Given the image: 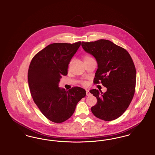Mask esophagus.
I'll list each match as a JSON object with an SVG mask.
<instances>
[{
    "label": "esophagus",
    "instance_id": "34e87169",
    "mask_svg": "<svg viewBox=\"0 0 155 155\" xmlns=\"http://www.w3.org/2000/svg\"><path fill=\"white\" fill-rule=\"evenodd\" d=\"M86 94H87V96H89V95H90V94H91L88 90H86Z\"/></svg>",
    "mask_w": 155,
    "mask_h": 155
}]
</instances>
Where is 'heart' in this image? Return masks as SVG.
<instances>
[{
	"mask_svg": "<svg viewBox=\"0 0 155 155\" xmlns=\"http://www.w3.org/2000/svg\"><path fill=\"white\" fill-rule=\"evenodd\" d=\"M83 60H84V61H87V60H90V59H93L89 54H85L84 56H83ZM86 84H87V82H85V81H83L82 82V84L83 85H86Z\"/></svg>",
	"mask_w": 155,
	"mask_h": 155,
	"instance_id": "1",
	"label": "heart"
}]
</instances>
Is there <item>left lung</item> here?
<instances>
[{"mask_svg":"<svg viewBox=\"0 0 155 155\" xmlns=\"http://www.w3.org/2000/svg\"><path fill=\"white\" fill-rule=\"evenodd\" d=\"M81 45L97 61L94 84L101 82L107 88L104 93L96 89L90 91L97 101L91 107L92 113L104 121L118 118L127 110L135 94L136 70L133 59L125 49L109 40L82 42Z\"/></svg>","mask_w":155,"mask_h":155,"instance_id":"1","label":"left lung"}]
</instances>
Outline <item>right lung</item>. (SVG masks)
<instances>
[{"label":"right lung","mask_w":155,"mask_h":155,"mask_svg":"<svg viewBox=\"0 0 155 155\" xmlns=\"http://www.w3.org/2000/svg\"><path fill=\"white\" fill-rule=\"evenodd\" d=\"M80 45V41L49 45L30 63L31 95L42 113L52 122L61 123L71 117L77 104L86 95L85 90L78 87L68 91L58 87L61 76L67 75L68 66Z\"/></svg>","instance_id":"right-lung-1"}]
</instances>
